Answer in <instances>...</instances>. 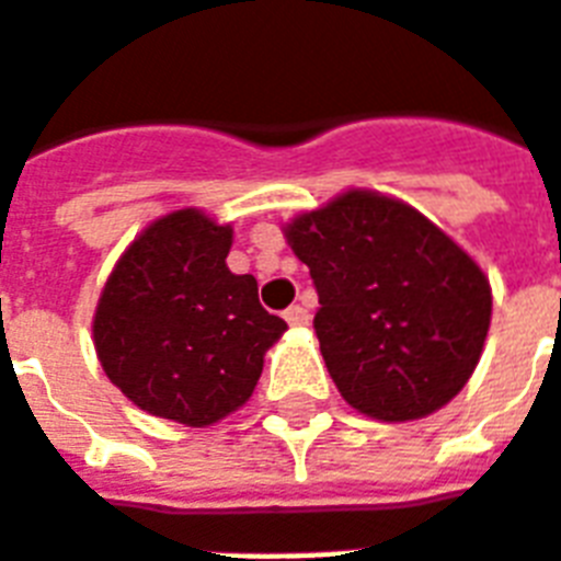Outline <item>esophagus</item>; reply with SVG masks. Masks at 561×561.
I'll list each match as a JSON object with an SVG mask.
<instances>
[{"instance_id": "esophagus-1", "label": "esophagus", "mask_w": 561, "mask_h": 561, "mask_svg": "<svg viewBox=\"0 0 561 561\" xmlns=\"http://www.w3.org/2000/svg\"><path fill=\"white\" fill-rule=\"evenodd\" d=\"M284 319L293 328H305V325H310V310H307V307H301V305H293L284 313Z\"/></svg>"}]
</instances>
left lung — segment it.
I'll return each instance as SVG.
<instances>
[{"mask_svg":"<svg viewBox=\"0 0 561 561\" xmlns=\"http://www.w3.org/2000/svg\"><path fill=\"white\" fill-rule=\"evenodd\" d=\"M310 268L313 328L348 405L381 423L423 420L461 393L491 328L473 256L399 197L348 188L284 227Z\"/></svg>","mask_w":561,"mask_h":561,"instance_id":"1","label":"left lung"}]
</instances>
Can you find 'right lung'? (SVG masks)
Wrapping results in <instances>:
<instances>
[{"mask_svg":"<svg viewBox=\"0 0 561 561\" xmlns=\"http://www.w3.org/2000/svg\"><path fill=\"white\" fill-rule=\"evenodd\" d=\"M233 227L185 206L129 242L94 310L108 381L141 411L206 428L245 405L286 322L233 275Z\"/></svg>","mask_w":561,"mask_h":561,"instance_id":"1","label":"right lung"}]
</instances>
